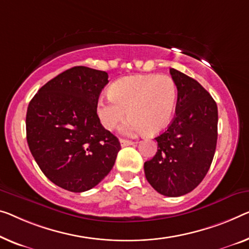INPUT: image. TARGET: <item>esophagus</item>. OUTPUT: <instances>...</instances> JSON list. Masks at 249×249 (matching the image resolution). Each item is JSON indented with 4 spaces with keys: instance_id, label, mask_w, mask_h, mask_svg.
<instances>
[{
    "instance_id": "34e87169",
    "label": "esophagus",
    "mask_w": 249,
    "mask_h": 249,
    "mask_svg": "<svg viewBox=\"0 0 249 249\" xmlns=\"http://www.w3.org/2000/svg\"><path fill=\"white\" fill-rule=\"evenodd\" d=\"M135 142L133 141H128V140H122L121 141V145L122 146H129V145H134Z\"/></svg>"
}]
</instances>
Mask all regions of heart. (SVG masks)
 Instances as JSON below:
<instances>
[{
  "mask_svg": "<svg viewBox=\"0 0 249 249\" xmlns=\"http://www.w3.org/2000/svg\"><path fill=\"white\" fill-rule=\"evenodd\" d=\"M178 101L177 85L168 75H137L121 78L109 88V96L99 98L96 113L106 129H114L132 117L121 132L134 135L145 131L157 135L171 122Z\"/></svg>",
  "mask_w": 249,
  "mask_h": 249,
  "instance_id": "heart-1",
  "label": "heart"
}]
</instances>
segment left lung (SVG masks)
I'll return each instance as SVG.
<instances>
[{
    "mask_svg": "<svg viewBox=\"0 0 249 249\" xmlns=\"http://www.w3.org/2000/svg\"><path fill=\"white\" fill-rule=\"evenodd\" d=\"M177 85L176 116L155 137L158 152L144 163L146 180L159 194L180 196L203 180L213 162L218 136L217 104L198 81L170 69Z\"/></svg>",
    "mask_w": 249,
    "mask_h": 249,
    "instance_id": "left-lung-1",
    "label": "left lung"
}]
</instances>
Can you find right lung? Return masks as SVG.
Masks as SVG:
<instances>
[{
  "instance_id": "right-lung-1",
  "label": "right lung",
  "mask_w": 249,
  "mask_h": 249,
  "mask_svg": "<svg viewBox=\"0 0 249 249\" xmlns=\"http://www.w3.org/2000/svg\"><path fill=\"white\" fill-rule=\"evenodd\" d=\"M108 75L77 66L39 89L27 110V141L44 176L71 192L94 188L113 169L120 141L96 113Z\"/></svg>"
}]
</instances>
